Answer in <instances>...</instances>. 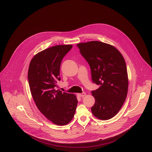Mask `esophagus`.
<instances>
[{"instance_id": "34e87169", "label": "esophagus", "mask_w": 152, "mask_h": 152, "mask_svg": "<svg viewBox=\"0 0 152 152\" xmlns=\"http://www.w3.org/2000/svg\"><path fill=\"white\" fill-rule=\"evenodd\" d=\"M86 94L85 93V92H83V93H81V94H77V95L79 96V97H84V96H86Z\"/></svg>"}]
</instances>
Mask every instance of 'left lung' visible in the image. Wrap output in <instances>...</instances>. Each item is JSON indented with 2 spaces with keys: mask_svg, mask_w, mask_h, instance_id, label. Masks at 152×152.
Masks as SVG:
<instances>
[{
  "mask_svg": "<svg viewBox=\"0 0 152 152\" xmlns=\"http://www.w3.org/2000/svg\"><path fill=\"white\" fill-rule=\"evenodd\" d=\"M89 65L93 83L99 86L91 93L95 99L93 115L101 120L115 116L127 96L128 78L125 61L113 46L98 41L77 44Z\"/></svg>",
  "mask_w": 152,
  "mask_h": 152,
  "instance_id": "obj_1",
  "label": "left lung"
}]
</instances>
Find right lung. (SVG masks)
I'll return each mask as SVG.
<instances>
[{"label":"right lung","mask_w":152,"mask_h":152,"mask_svg":"<svg viewBox=\"0 0 152 152\" xmlns=\"http://www.w3.org/2000/svg\"><path fill=\"white\" fill-rule=\"evenodd\" d=\"M72 47V45H58L47 48L32 58L28 67V84L36 105L57 125H65L72 120L78 104L75 95L55 89L61 80V61Z\"/></svg>","instance_id":"right-lung-1"}]
</instances>
